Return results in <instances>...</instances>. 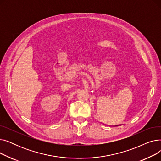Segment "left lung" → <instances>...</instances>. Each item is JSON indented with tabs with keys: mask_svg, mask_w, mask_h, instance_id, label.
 <instances>
[{
	"mask_svg": "<svg viewBox=\"0 0 161 161\" xmlns=\"http://www.w3.org/2000/svg\"><path fill=\"white\" fill-rule=\"evenodd\" d=\"M115 126H119V125H115Z\"/></svg>",
	"mask_w": 161,
	"mask_h": 161,
	"instance_id": "1",
	"label": "left lung"
}]
</instances>
